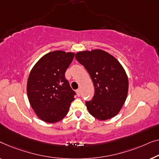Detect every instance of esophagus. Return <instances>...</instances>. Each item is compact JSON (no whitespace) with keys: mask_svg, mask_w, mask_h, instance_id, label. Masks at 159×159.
<instances>
[{"mask_svg":"<svg viewBox=\"0 0 159 159\" xmlns=\"http://www.w3.org/2000/svg\"><path fill=\"white\" fill-rule=\"evenodd\" d=\"M76 93H77L78 97H80V89H77V90H76Z\"/></svg>","mask_w":159,"mask_h":159,"instance_id":"esophagus-1","label":"esophagus"}]
</instances>
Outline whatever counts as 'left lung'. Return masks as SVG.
<instances>
[{
    "label": "left lung",
    "instance_id": "8db88e82",
    "mask_svg": "<svg viewBox=\"0 0 159 159\" xmlns=\"http://www.w3.org/2000/svg\"><path fill=\"white\" fill-rule=\"evenodd\" d=\"M75 59L84 66L94 86V96L86 102L89 112L97 120H107L121 110L128 93L129 81L120 62L106 51H79Z\"/></svg>",
    "mask_w": 159,
    "mask_h": 159
}]
</instances>
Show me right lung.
Instances as JSON below:
<instances>
[{"mask_svg":"<svg viewBox=\"0 0 159 159\" xmlns=\"http://www.w3.org/2000/svg\"><path fill=\"white\" fill-rule=\"evenodd\" d=\"M75 53L55 50L42 56L30 71L26 85L30 104L42 121L55 123L66 117L75 92L65 73Z\"/></svg>","mask_w":159,"mask_h":159,"instance_id":"add662e5","label":"right lung"}]
</instances>
